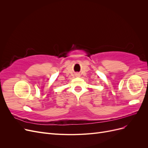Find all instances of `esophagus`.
Segmentation results:
<instances>
[{
    "label": "esophagus",
    "instance_id": "obj_1",
    "mask_svg": "<svg viewBox=\"0 0 148 148\" xmlns=\"http://www.w3.org/2000/svg\"><path fill=\"white\" fill-rule=\"evenodd\" d=\"M77 76H78V74H77Z\"/></svg>",
    "mask_w": 148,
    "mask_h": 148
}]
</instances>
